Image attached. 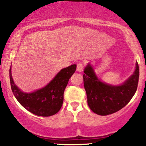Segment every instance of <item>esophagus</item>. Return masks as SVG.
I'll list each match as a JSON object with an SVG mask.
<instances>
[{
    "label": "esophagus",
    "instance_id": "1",
    "mask_svg": "<svg viewBox=\"0 0 146 146\" xmlns=\"http://www.w3.org/2000/svg\"><path fill=\"white\" fill-rule=\"evenodd\" d=\"M84 64L82 62H79L77 64V71L79 72H82L84 69Z\"/></svg>",
    "mask_w": 146,
    "mask_h": 146
}]
</instances>
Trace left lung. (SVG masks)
<instances>
[{"mask_svg": "<svg viewBox=\"0 0 146 146\" xmlns=\"http://www.w3.org/2000/svg\"><path fill=\"white\" fill-rule=\"evenodd\" d=\"M84 85L90 110L100 115H108L121 110L130 101L137 89L139 78L138 63L134 74L121 86H112L99 80L90 64L85 68Z\"/></svg>", "mask_w": 146, "mask_h": 146, "instance_id": "1", "label": "left lung"}]
</instances>
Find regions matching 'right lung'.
I'll return each mask as SVG.
<instances>
[{"instance_id": "1", "label": "right lung", "mask_w": 146, "mask_h": 146, "mask_svg": "<svg viewBox=\"0 0 146 146\" xmlns=\"http://www.w3.org/2000/svg\"><path fill=\"white\" fill-rule=\"evenodd\" d=\"M76 65H71L62 69L56 76L44 88L31 93L22 92L15 85L9 69V79L11 90L15 98L23 107L38 116L49 117L58 113L64 100V92L76 70Z\"/></svg>"}]
</instances>
